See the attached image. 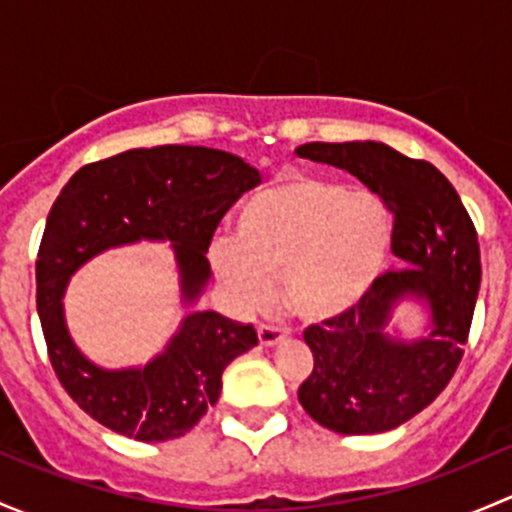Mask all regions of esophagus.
Returning a JSON list of instances; mask_svg holds the SVG:
<instances>
[{"mask_svg": "<svg viewBox=\"0 0 512 512\" xmlns=\"http://www.w3.org/2000/svg\"><path fill=\"white\" fill-rule=\"evenodd\" d=\"M257 339H260L262 347H275V344H280L282 339H285V332L272 327V324H260V327H257Z\"/></svg>", "mask_w": 512, "mask_h": 512, "instance_id": "esophagus-1", "label": "esophagus"}]
</instances>
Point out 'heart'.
I'll return each mask as SVG.
<instances>
[{
	"mask_svg": "<svg viewBox=\"0 0 512 512\" xmlns=\"http://www.w3.org/2000/svg\"><path fill=\"white\" fill-rule=\"evenodd\" d=\"M391 242L394 220L376 193L287 173L245 200L213 267L237 307L265 302L267 280L280 275L282 304L317 324L359 304L384 272Z\"/></svg>",
	"mask_w": 512,
	"mask_h": 512,
	"instance_id": "1",
	"label": "heart"
}]
</instances>
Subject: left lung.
<instances>
[{
    "label": "left lung",
    "mask_w": 512,
    "mask_h": 512,
    "mask_svg": "<svg viewBox=\"0 0 512 512\" xmlns=\"http://www.w3.org/2000/svg\"><path fill=\"white\" fill-rule=\"evenodd\" d=\"M297 156L337 165L394 215L391 270L349 312L304 329L314 369L299 386L302 409L329 431L361 436L401 426L448 386L463 359L480 287V247L456 188L428 160L376 141L304 143ZM418 296L432 332L416 343L383 332L399 298Z\"/></svg>",
    "instance_id": "left-lung-1"
}]
</instances>
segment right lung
I'll use <instances>...</instances> for the list:
<instances>
[{"instance_id": "add662e5", "label": "right lung", "mask_w": 512, "mask_h": 512, "mask_svg": "<svg viewBox=\"0 0 512 512\" xmlns=\"http://www.w3.org/2000/svg\"><path fill=\"white\" fill-rule=\"evenodd\" d=\"M257 183L252 165L215 148H133L76 170L51 205L36 255V309L56 379L101 426L146 443L185 436L218 401L225 366L255 347L257 332L218 312H193L143 369H98L66 332L69 277L108 247L170 240L183 299L193 302L210 280L205 252L220 220Z\"/></svg>"}]
</instances>
